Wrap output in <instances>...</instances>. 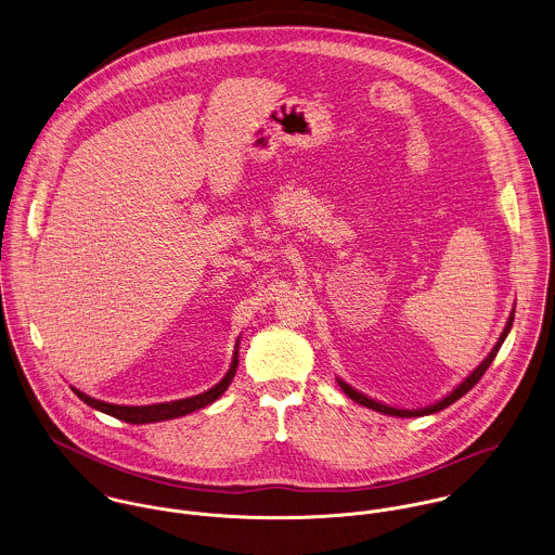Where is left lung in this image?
Instances as JSON below:
<instances>
[{"label":"left lung","mask_w":555,"mask_h":555,"mask_svg":"<svg viewBox=\"0 0 555 555\" xmlns=\"http://www.w3.org/2000/svg\"><path fill=\"white\" fill-rule=\"evenodd\" d=\"M513 320H515V309L511 311V318H508V322H506V326H504V333L500 334V340L495 343V347L491 349V353L480 362V366L478 369H474L472 371V375L467 377V379H463L448 397H443L442 401H438L436 405H429V408H423V410H395V408H388V405H384V403H377V401H373V399H369V397H364V395H360V392H356L351 386H347L345 382H340L338 379V386L343 388V392L349 397V399H353L356 403H360V405H364V408H369V410H375V412H382V414H388V416H399V418H414V416H427V414H436V412H440L443 408H448V405H452L456 399H461L465 392H469L478 382H480V377L485 375V371L489 369V364L493 362V358L498 356V351H500V347H502V343H504V338L508 336L511 333V326H513Z\"/></svg>","instance_id":"8db88e82"}]
</instances>
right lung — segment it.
I'll use <instances>...</instances> for the list:
<instances>
[{
	"label": "right lung",
	"mask_w": 555,
	"mask_h": 555,
	"mask_svg": "<svg viewBox=\"0 0 555 555\" xmlns=\"http://www.w3.org/2000/svg\"><path fill=\"white\" fill-rule=\"evenodd\" d=\"M235 369H237V345H235V351H233V362H231L229 373L222 377L215 388H210L208 392H202L197 397H189V399H180V401H171V403H156V405H137V408H132V405H113V403L92 399V397L83 395L77 388H73V390L83 403H88L90 408H94L99 412H105L113 418H119V421L130 423V425H145V423H160V421H171V418H178V416H186L195 410H202V408L210 405L229 388V384L235 375Z\"/></svg>",
	"instance_id": "obj_1"
}]
</instances>
